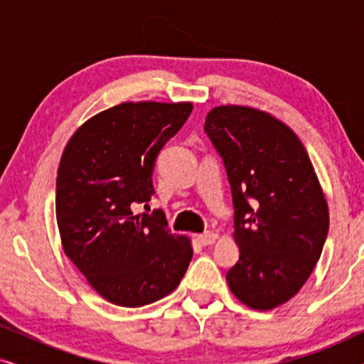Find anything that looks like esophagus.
Wrapping results in <instances>:
<instances>
[{"label":"esophagus","instance_id":"1","mask_svg":"<svg viewBox=\"0 0 364 364\" xmlns=\"http://www.w3.org/2000/svg\"><path fill=\"white\" fill-rule=\"evenodd\" d=\"M217 240V233L213 232H205L202 233V235H198V242L202 243V245H213Z\"/></svg>","mask_w":364,"mask_h":364}]
</instances>
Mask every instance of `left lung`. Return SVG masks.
Instances as JSON below:
<instances>
[{"label":"left lung","mask_w":364,"mask_h":364,"mask_svg":"<svg viewBox=\"0 0 364 364\" xmlns=\"http://www.w3.org/2000/svg\"><path fill=\"white\" fill-rule=\"evenodd\" d=\"M203 129L225 164L240 258L227 272L233 295L253 310H273L311 275L330 215L315 167L285 122L250 106H217Z\"/></svg>","instance_id":"8db88e82"}]
</instances>
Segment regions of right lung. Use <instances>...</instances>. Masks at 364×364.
I'll return each mask as SVG.
<instances>
[{"label": "right lung", "mask_w": 364, "mask_h": 364, "mask_svg": "<svg viewBox=\"0 0 364 364\" xmlns=\"http://www.w3.org/2000/svg\"><path fill=\"white\" fill-rule=\"evenodd\" d=\"M192 102H122L87 119L64 147L56 220L69 260L104 300L137 308L172 293L192 260V242L167 228L166 213H134L154 196L157 154Z\"/></svg>", "instance_id": "1"}]
</instances>
